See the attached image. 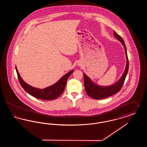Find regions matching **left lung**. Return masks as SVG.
<instances>
[{
    "label": "left lung",
    "mask_w": 147,
    "mask_h": 147,
    "mask_svg": "<svg viewBox=\"0 0 147 147\" xmlns=\"http://www.w3.org/2000/svg\"><path fill=\"white\" fill-rule=\"evenodd\" d=\"M113 35L115 37L120 41L124 47L125 53H126V63L125 70L124 71L123 74L119 78V80L115 83L109 85V86H101L98 84L94 83L92 81L91 79L86 75L85 73L84 76V86L85 91L89 96L94 99H103L105 98L111 96L113 95L118 92L122 87V85L124 83L126 76L128 73V68H129V62L128 59V56L127 53L126 45L122 38L118 35L115 31H113Z\"/></svg>",
    "instance_id": "8db88e82"
}]
</instances>
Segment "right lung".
<instances>
[{
    "instance_id": "obj_1",
    "label": "right lung",
    "mask_w": 147,
    "mask_h": 147,
    "mask_svg": "<svg viewBox=\"0 0 147 147\" xmlns=\"http://www.w3.org/2000/svg\"><path fill=\"white\" fill-rule=\"evenodd\" d=\"M15 68L19 81L23 89L31 96L45 100H52L58 98L62 94L68 78L74 71L70 70L63 76L55 84L41 89L32 86L24 82L19 74L16 66H15Z\"/></svg>"
}]
</instances>
